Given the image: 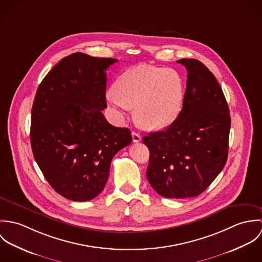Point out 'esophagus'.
<instances>
[{
	"instance_id": "esophagus-1",
	"label": "esophagus",
	"mask_w": 262,
	"mask_h": 262,
	"mask_svg": "<svg viewBox=\"0 0 262 262\" xmlns=\"http://www.w3.org/2000/svg\"><path fill=\"white\" fill-rule=\"evenodd\" d=\"M132 140H133L134 143L140 142L141 141V136L136 132H132Z\"/></svg>"
}]
</instances>
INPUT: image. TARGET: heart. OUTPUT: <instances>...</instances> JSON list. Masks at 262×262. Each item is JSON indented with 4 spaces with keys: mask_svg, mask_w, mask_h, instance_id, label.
I'll return each mask as SVG.
<instances>
[{
    "mask_svg": "<svg viewBox=\"0 0 262 262\" xmlns=\"http://www.w3.org/2000/svg\"><path fill=\"white\" fill-rule=\"evenodd\" d=\"M184 96V81L177 71L140 64L121 75L106 99L121 114L136 108L138 121L146 128L158 130L179 117Z\"/></svg>",
    "mask_w": 262,
    "mask_h": 262,
    "instance_id": "heart-1",
    "label": "heart"
}]
</instances>
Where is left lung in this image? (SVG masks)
I'll return each mask as SVG.
<instances>
[{
  "label": "left lung",
  "mask_w": 262,
  "mask_h": 262,
  "mask_svg": "<svg viewBox=\"0 0 262 262\" xmlns=\"http://www.w3.org/2000/svg\"><path fill=\"white\" fill-rule=\"evenodd\" d=\"M187 89L183 109L166 129L143 137L149 149L147 180L164 198L201 194L221 172L228 157L231 118L222 88L201 61L183 58Z\"/></svg>",
  "instance_id": "obj_1"
}]
</instances>
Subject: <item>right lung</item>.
Returning a JSON list of instances; mask_svg holds the SVG:
<instances>
[{
    "label": "right lung",
    "mask_w": 262,
    "mask_h": 262,
    "mask_svg": "<svg viewBox=\"0 0 262 262\" xmlns=\"http://www.w3.org/2000/svg\"><path fill=\"white\" fill-rule=\"evenodd\" d=\"M117 59L76 52L62 58L38 86L31 113L34 158L52 188L84 202L106 186L113 157L128 146V128L111 125L107 108V69Z\"/></svg>",
    "instance_id": "add662e5"
}]
</instances>
